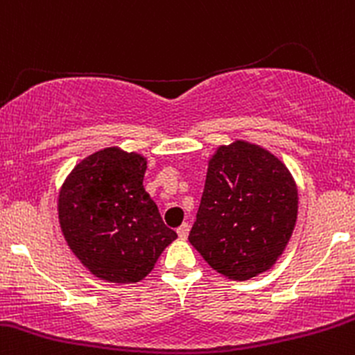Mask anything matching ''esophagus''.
<instances>
[{
    "instance_id": "34e87169",
    "label": "esophagus",
    "mask_w": 355,
    "mask_h": 355,
    "mask_svg": "<svg viewBox=\"0 0 355 355\" xmlns=\"http://www.w3.org/2000/svg\"><path fill=\"white\" fill-rule=\"evenodd\" d=\"M188 234H189V224H182V225H179L178 227V236L181 237V239H186V237H188Z\"/></svg>"
}]
</instances>
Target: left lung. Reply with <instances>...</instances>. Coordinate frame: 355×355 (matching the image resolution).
Listing matches in <instances>:
<instances>
[{
    "instance_id": "obj_1",
    "label": "left lung",
    "mask_w": 355,
    "mask_h": 355,
    "mask_svg": "<svg viewBox=\"0 0 355 355\" xmlns=\"http://www.w3.org/2000/svg\"><path fill=\"white\" fill-rule=\"evenodd\" d=\"M297 218L287 167L257 145L237 141L211 157L189 243L222 275L248 280L284 253Z\"/></svg>"
}]
</instances>
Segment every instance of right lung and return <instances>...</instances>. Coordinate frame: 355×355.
Returning a JSON list of instances; mask_svg holds the SVG:
<instances>
[{"instance_id": "obj_1", "label": "right lung", "mask_w": 355, "mask_h": 355, "mask_svg": "<svg viewBox=\"0 0 355 355\" xmlns=\"http://www.w3.org/2000/svg\"><path fill=\"white\" fill-rule=\"evenodd\" d=\"M147 160L105 148L71 171L60 193V224L80 261L109 282H138L178 237L144 188Z\"/></svg>"}]
</instances>
